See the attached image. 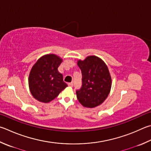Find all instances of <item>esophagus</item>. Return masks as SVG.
Masks as SVG:
<instances>
[{
    "mask_svg": "<svg viewBox=\"0 0 151 151\" xmlns=\"http://www.w3.org/2000/svg\"><path fill=\"white\" fill-rule=\"evenodd\" d=\"M68 86H69V87H73V83H69L68 84Z\"/></svg>",
    "mask_w": 151,
    "mask_h": 151,
    "instance_id": "1",
    "label": "esophagus"
}]
</instances>
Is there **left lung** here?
Here are the masks:
<instances>
[{"label":"left lung","instance_id":"8db88e82","mask_svg":"<svg viewBox=\"0 0 151 151\" xmlns=\"http://www.w3.org/2000/svg\"><path fill=\"white\" fill-rule=\"evenodd\" d=\"M82 72L83 84L76 90V96L82 105L92 108L102 104L108 97L111 87L108 67L102 59L94 55L78 60Z\"/></svg>","mask_w":151,"mask_h":151}]
</instances>
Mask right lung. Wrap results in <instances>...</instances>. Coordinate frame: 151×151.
<instances>
[{"label":"right lung","mask_w":151,"mask_h":151,"mask_svg":"<svg viewBox=\"0 0 151 151\" xmlns=\"http://www.w3.org/2000/svg\"><path fill=\"white\" fill-rule=\"evenodd\" d=\"M63 59L55 54L45 55L37 60L30 70L29 88L35 100L48 103L67 87L58 71Z\"/></svg>","instance_id":"obj_1"}]
</instances>
